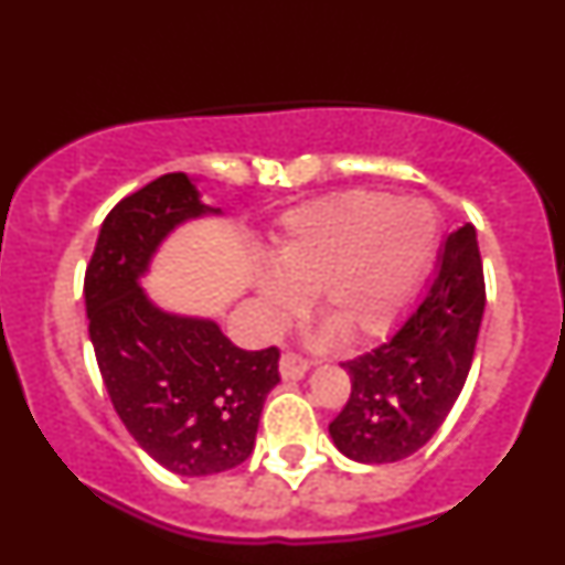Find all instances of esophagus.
Wrapping results in <instances>:
<instances>
[{"label": "esophagus", "mask_w": 565, "mask_h": 565, "mask_svg": "<svg viewBox=\"0 0 565 565\" xmlns=\"http://www.w3.org/2000/svg\"><path fill=\"white\" fill-rule=\"evenodd\" d=\"M309 371V361H303L299 353H284L281 361H279V373L284 381H299L303 377V373Z\"/></svg>", "instance_id": "obj_1"}]
</instances>
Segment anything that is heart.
<instances>
[{"label":"heart","instance_id":"1","mask_svg":"<svg viewBox=\"0 0 565 565\" xmlns=\"http://www.w3.org/2000/svg\"><path fill=\"white\" fill-rule=\"evenodd\" d=\"M437 242V214L423 200L348 190L306 202L284 217L274 269L256 281L259 306L284 321L316 289L318 313L348 341L381 338L415 301Z\"/></svg>","mask_w":565,"mask_h":565}]
</instances>
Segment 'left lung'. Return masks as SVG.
<instances>
[{
    "instance_id": "left-lung-1",
    "label": "left lung",
    "mask_w": 565,
    "mask_h": 565,
    "mask_svg": "<svg viewBox=\"0 0 565 565\" xmlns=\"http://www.w3.org/2000/svg\"><path fill=\"white\" fill-rule=\"evenodd\" d=\"M487 291L477 232L449 234L423 303L387 343L341 363L351 397L328 425L333 445L363 465H387L429 443L465 387Z\"/></svg>"
}]
</instances>
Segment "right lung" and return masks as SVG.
<instances>
[{
	"mask_svg": "<svg viewBox=\"0 0 565 565\" xmlns=\"http://www.w3.org/2000/svg\"><path fill=\"white\" fill-rule=\"evenodd\" d=\"M220 214L184 172L122 198L100 224L84 296L100 377L132 439L170 471L207 477L252 455L279 348L242 351L210 318L158 309L140 289L178 224Z\"/></svg>",
	"mask_w": 565,
	"mask_h": 565,
	"instance_id": "add662e5",
	"label": "right lung"
}]
</instances>
